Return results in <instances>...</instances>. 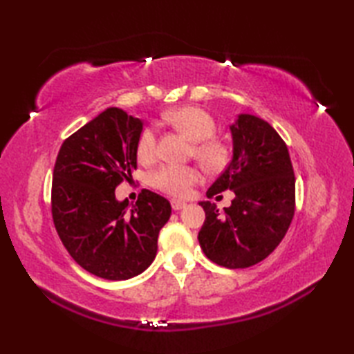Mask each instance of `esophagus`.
<instances>
[{
	"label": "esophagus",
	"mask_w": 354,
	"mask_h": 354,
	"mask_svg": "<svg viewBox=\"0 0 354 354\" xmlns=\"http://www.w3.org/2000/svg\"><path fill=\"white\" fill-rule=\"evenodd\" d=\"M184 207H187L185 202L178 201V199H173V201H171V208L175 209V212H179V209H183Z\"/></svg>",
	"instance_id": "34e87169"
}]
</instances>
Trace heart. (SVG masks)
<instances>
[{
  "instance_id": "1",
  "label": "heart",
  "mask_w": 354,
  "mask_h": 354,
  "mask_svg": "<svg viewBox=\"0 0 354 354\" xmlns=\"http://www.w3.org/2000/svg\"><path fill=\"white\" fill-rule=\"evenodd\" d=\"M162 122L185 133L193 145V155L209 170H219L230 158L228 146L214 138L216 122L207 111L196 106H183L164 112ZM141 161H152L156 155V133L153 127H146L141 132L137 146ZM201 173L193 165L164 164L150 176V184L170 196L183 198L198 184Z\"/></svg>"
}]
</instances>
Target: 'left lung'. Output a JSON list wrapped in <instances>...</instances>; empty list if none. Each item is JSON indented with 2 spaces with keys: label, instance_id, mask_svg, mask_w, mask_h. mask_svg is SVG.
Instances as JSON below:
<instances>
[{
  "label": "left lung",
  "instance_id": "1",
  "mask_svg": "<svg viewBox=\"0 0 354 354\" xmlns=\"http://www.w3.org/2000/svg\"><path fill=\"white\" fill-rule=\"evenodd\" d=\"M230 131L232 160L207 196L232 190L234 199L223 212L199 202L205 222L198 240L209 260L239 269L265 260L286 236L295 213V176L288 146L265 120L239 114Z\"/></svg>",
  "mask_w": 354,
  "mask_h": 354
}]
</instances>
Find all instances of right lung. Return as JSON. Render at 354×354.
<instances>
[{"mask_svg":"<svg viewBox=\"0 0 354 354\" xmlns=\"http://www.w3.org/2000/svg\"><path fill=\"white\" fill-rule=\"evenodd\" d=\"M142 120L120 108L93 118L59 150L51 185V214L66 251L88 272L127 280L155 260L158 234L171 214L170 202L142 190L129 207L115 189L132 179Z\"/></svg>","mask_w":354,"mask_h":354,"instance_id":"right-lung-1","label":"right lung"}]
</instances>
